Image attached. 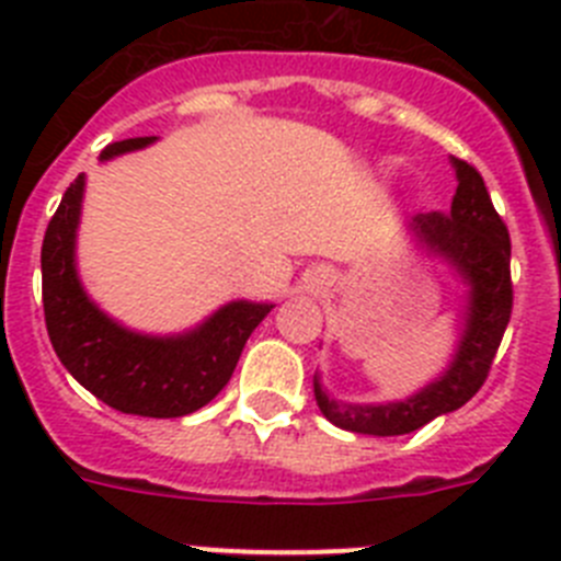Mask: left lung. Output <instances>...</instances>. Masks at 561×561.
Returning <instances> with one entry per match:
<instances>
[{"mask_svg": "<svg viewBox=\"0 0 561 561\" xmlns=\"http://www.w3.org/2000/svg\"><path fill=\"white\" fill-rule=\"evenodd\" d=\"M456 168V195L447 211H431L408 220L416 245L442 256L469 287L463 330L453 363L442 377L402 402L355 405L327 397L321 382H312L316 402L332 425L363 436H402L433 422L442 413L458 411L483 386L501 346L514 305L512 240L503 218L494 211L481 173L461 159Z\"/></svg>", "mask_w": 561, "mask_h": 561, "instance_id": "obj_1", "label": "left lung"}]
</instances>
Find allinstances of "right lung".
Here are the masks:
<instances>
[{
  "mask_svg": "<svg viewBox=\"0 0 561 561\" xmlns=\"http://www.w3.org/2000/svg\"><path fill=\"white\" fill-rule=\"evenodd\" d=\"M156 136L114 142L100 161L148 148ZM85 179L69 184L42 245L44 321L69 375L114 411L175 419L198 411L229 382L243 346L274 305L229 301L184 335H142L105 316L78 279L75 234Z\"/></svg>",
  "mask_w": 561,
  "mask_h": 561,
  "instance_id": "1",
  "label": "right lung"
}]
</instances>
